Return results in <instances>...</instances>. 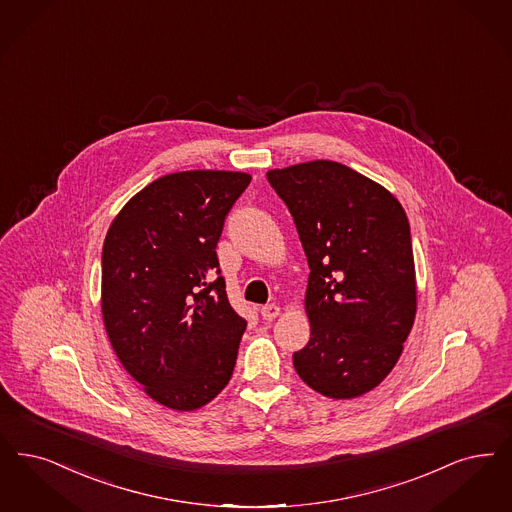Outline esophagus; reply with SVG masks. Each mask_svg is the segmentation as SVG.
Wrapping results in <instances>:
<instances>
[{"label":"esophagus","mask_w":512,"mask_h":512,"mask_svg":"<svg viewBox=\"0 0 512 512\" xmlns=\"http://www.w3.org/2000/svg\"><path fill=\"white\" fill-rule=\"evenodd\" d=\"M278 314H280V307L278 305H265V307L261 308L263 320H274Z\"/></svg>","instance_id":"34e87169"}]
</instances>
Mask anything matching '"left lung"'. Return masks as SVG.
Returning <instances> with one entry per match:
<instances>
[{"instance_id": "left-lung-1", "label": "left lung", "mask_w": 512, "mask_h": 512, "mask_svg": "<svg viewBox=\"0 0 512 512\" xmlns=\"http://www.w3.org/2000/svg\"><path fill=\"white\" fill-rule=\"evenodd\" d=\"M307 255L310 339L293 366L310 389L356 398L396 366L413 326L417 291L408 217L381 184L316 160L272 169Z\"/></svg>"}]
</instances>
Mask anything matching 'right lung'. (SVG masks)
I'll return each instance as SVG.
<instances>
[{
  "instance_id": "right-lung-1",
  "label": "right lung",
  "mask_w": 512,
  "mask_h": 512,
  "mask_svg": "<svg viewBox=\"0 0 512 512\" xmlns=\"http://www.w3.org/2000/svg\"><path fill=\"white\" fill-rule=\"evenodd\" d=\"M249 183L232 171L171 173L108 228L106 333L127 373L167 408H202L232 377L247 324L228 303L215 249Z\"/></svg>"
}]
</instances>
